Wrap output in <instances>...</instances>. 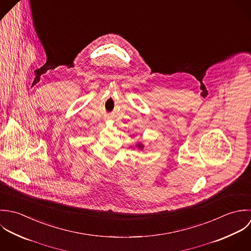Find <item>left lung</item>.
<instances>
[{
    "label": "left lung",
    "instance_id": "left-lung-1",
    "mask_svg": "<svg viewBox=\"0 0 251 251\" xmlns=\"http://www.w3.org/2000/svg\"><path fill=\"white\" fill-rule=\"evenodd\" d=\"M141 147H142V146H141V145H140V148H141Z\"/></svg>",
    "mask_w": 251,
    "mask_h": 251
}]
</instances>
